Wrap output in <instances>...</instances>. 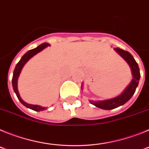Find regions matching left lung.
I'll use <instances>...</instances> for the list:
<instances>
[{
  "label": "left lung",
  "mask_w": 149,
  "mask_h": 149,
  "mask_svg": "<svg viewBox=\"0 0 149 149\" xmlns=\"http://www.w3.org/2000/svg\"><path fill=\"white\" fill-rule=\"evenodd\" d=\"M114 50L130 65L131 71H132L133 79L131 82L130 83V84L123 91V93L115 97V98L104 100V101H92V100L89 101V102L92 104L95 105L98 108L103 109V110H113V109L116 108L118 107L125 104L134 95L136 87L138 86V84H139V78H140L139 66H138V64L136 60H134V56L129 52L125 51V50L121 49V48H115Z\"/></svg>",
  "instance_id": "8db88e82"
}]
</instances>
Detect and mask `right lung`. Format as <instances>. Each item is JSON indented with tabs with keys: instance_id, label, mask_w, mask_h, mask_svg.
<instances>
[{
	"instance_id": "obj_1",
	"label": "right lung",
	"mask_w": 149,
	"mask_h": 149,
	"mask_svg": "<svg viewBox=\"0 0 149 149\" xmlns=\"http://www.w3.org/2000/svg\"><path fill=\"white\" fill-rule=\"evenodd\" d=\"M48 46H50V45L48 43H43V44H41L40 45H39L37 48H34V49L30 50L28 51L26 54L23 55L22 58H21L20 61L18 62L17 63L16 66L15 68V70L13 72V80H12V84H13V90L16 94L17 97H18V100L20 101L21 103L23 105L27 107V108H30L33 110H35V111H42V110H46V107H41L39 105H33V104H27L26 102L23 101L22 99V98L20 97V95H19V93H18V76L20 74L21 71H22V68L24 65L26 63L30 60L31 57L36 55V54H38L39 52L42 51L44 48H45L46 47H48Z\"/></svg>"
}]
</instances>
